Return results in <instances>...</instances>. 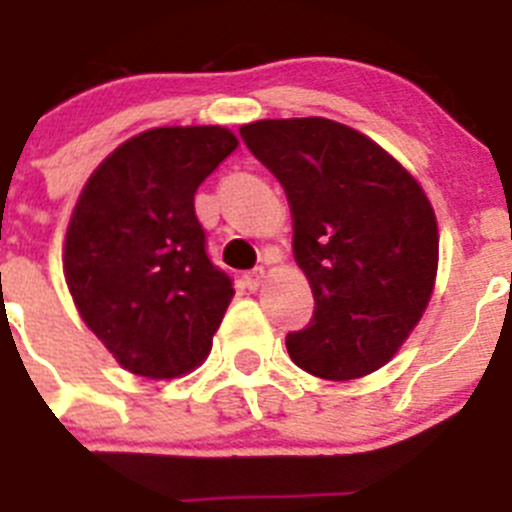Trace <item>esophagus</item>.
I'll use <instances>...</instances> for the list:
<instances>
[{"instance_id":"1","label":"esophagus","mask_w":512,"mask_h":512,"mask_svg":"<svg viewBox=\"0 0 512 512\" xmlns=\"http://www.w3.org/2000/svg\"><path fill=\"white\" fill-rule=\"evenodd\" d=\"M262 280H265V267H255V270H250V273H245V285L250 290H257L262 285Z\"/></svg>"}]
</instances>
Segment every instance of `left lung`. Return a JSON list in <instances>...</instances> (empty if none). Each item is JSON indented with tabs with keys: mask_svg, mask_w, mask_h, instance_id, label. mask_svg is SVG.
<instances>
[{
	"mask_svg": "<svg viewBox=\"0 0 512 512\" xmlns=\"http://www.w3.org/2000/svg\"><path fill=\"white\" fill-rule=\"evenodd\" d=\"M239 135L288 196L313 290V319L285 336L290 359L334 382L380 370L434 293L439 227L421 183L334 119H260Z\"/></svg>",
	"mask_w": 512,
	"mask_h": 512,
	"instance_id": "obj_1",
	"label": "left lung"
}]
</instances>
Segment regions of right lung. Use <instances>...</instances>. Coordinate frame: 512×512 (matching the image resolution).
I'll list each match as a JSON object with an SVG mask.
<instances>
[{"label": "right lung", "instance_id": "right-lung-1", "mask_svg": "<svg viewBox=\"0 0 512 512\" xmlns=\"http://www.w3.org/2000/svg\"><path fill=\"white\" fill-rule=\"evenodd\" d=\"M237 145L219 124L155 127L101 160L73 206L68 290L132 375L170 380L209 357L234 288L206 255L193 196Z\"/></svg>", "mask_w": 512, "mask_h": 512}]
</instances>
